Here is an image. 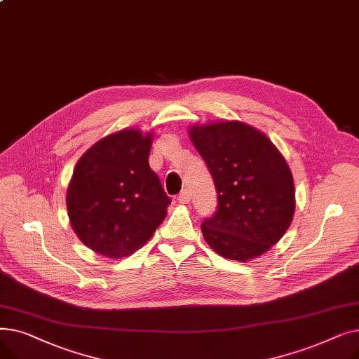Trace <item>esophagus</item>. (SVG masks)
<instances>
[{"mask_svg":"<svg viewBox=\"0 0 359 359\" xmlns=\"http://www.w3.org/2000/svg\"><path fill=\"white\" fill-rule=\"evenodd\" d=\"M191 198H192V195H191V192L187 191V189H184V191H182L180 192V195H179V202L180 203H189L191 202Z\"/></svg>","mask_w":359,"mask_h":359,"instance_id":"34e87169","label":"esophagus"}]
</instances>
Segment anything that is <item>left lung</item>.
Here are the masks:
<instances>
[{
	"label": "left lung",
	"mask_w": 359,
	"mask_h": 359,
	"mask_svg": "<svg viewBox=\"0 0 359 359\" xmlns=\"http://www.w3.org/2000/svg\"><path fill=\"white\" fill-rule=\"evenodd\" d=\"M187 134L217 189L218 210L202 222L205 241L237 262L266 253L287 233L295 211L285 157L266 134L240 121L195 123Z\"/></svg>",
	"instance_id": "left-lung-1"
}]
</instances>
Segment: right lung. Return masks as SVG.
I'll return each instance as SVG.
<instances>
[{
	"mask_svg": "<svg viewBox=\"0 0 359 359\" xmlns=\"http://www.w3.org/2000/svg\"><path fill=\"white\" fill-rule=\"evenodd\" d=\"M153 140L151 130L121 129L94 142L74 167L65 198L69 224L97 255L130 256L167 215L170 198L148 164Z\"/></svg>",
	"mask_w": 359,
	"mask_h": 359,
	"instance_id": "obj_1",
	"label": "right lung"
}]
</instances>
